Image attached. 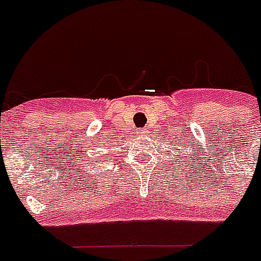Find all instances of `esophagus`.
<instances>
[{
	"instance_id": "34e87169",
	"label": "esophagus",
	"mask_w": 261,
	"mask_h": 261,
	"mask_svg": "<svg viewBox=\"0 0 261 261\" xmlns=\"http://www.w3.org/2000/svg\"><path fill=\"white\" fill-rule=\"evenodd\" d=\"M146 134V131H143V130H138V135H139V137H143V135Z\"/></svg>"
}]
</instances>
